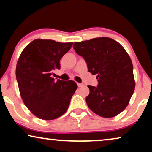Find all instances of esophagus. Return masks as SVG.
<instances>
[{
  "mask_svg": "<svg viewBox=\"0 0 152 152\" xmlns=\"http://www.w3.org/2000/svg\"><path fill=\"white\" fill-rule=\"evenodd\" d=\"M78 87H82L83 86V84H80V83H77Z\"/></svg>",
  "mask_w": 152,
  "mask_h": 152,
  "instance_id": "34e87169",
  "label": "esophagus"
}]
</instances>
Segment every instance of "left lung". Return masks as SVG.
<instances>
[{"mask_svg": "<svg viewBox=\"0 0 152 152\" xmlns=\"http://www.w3.org/2000/svg\"><path fill=\"white\" fill-rule=\"evenodd\" d=\"M73 48L85 59L88 71L97 75V87L88 86L89 109L101 117H115L129 103L135 88L133 64L123 47L109 37L75 42Z\"/></svg>", "mask_w": 152, "mask_h": 152, "instance_id": "left-lung-1", "label": "left lung"}]
</instances>
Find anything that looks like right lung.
I'll list each match as a JSON object with an SVG mask.
<instances>
[{
    "label": "right lung",
    "mask_w": 152,
    "mask_h": 152,
    "mask_svg": "<svg viewBox=\"0 0 152 152\" xmlns=\"http://www.w3.org/2000/svg\"><path fill=\"white\" fill-rule=\"evenodd\" d=\"M73 42L37 39L23 49L16 67L20 97L33 115L45 120L64 115L77 88L74 81L52 77Z\"/></svg>",
    "instance_id": "right-lung-1"
}]
</instances>
